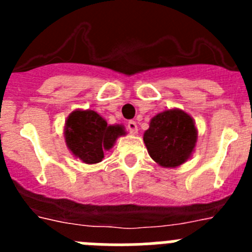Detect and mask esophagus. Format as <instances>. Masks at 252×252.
<instances>
[{
	"label": "esophagus",
	"instance_id": "esophagus-1",
	"mask_svg": "<svg viewBox=\"0 0 252 252\" xmlns=\"http://www.w3.org/2000/svg\"><path fill=\"white\" fill-rule=\"evenodd\" d=\"M127 130L130 131L131 133H137V125L133 120H131V121L127 122Z\"/></svg>",
	"mask_w": 252,
	"mask_h": 252
}]
</instances>
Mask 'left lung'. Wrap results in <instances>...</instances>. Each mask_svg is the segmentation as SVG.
Returning <instances> with one entry per match:
<instances>
[{"instance_id":"1","label":"left lung","mask_w":252,"mask_h":252,"mask_svg":"<svg viewBox=\"0 0 252 252\" xmlns=\"http://www.w3.org/2000/svg\"><path fill=\"white\" fill-rule=\"evenodd\" d=\"M197 139L194 120L179 108L154 116L144 132L149 155L162 168H177L184 164L192 157Z\"/></svg>"}]
</instances>
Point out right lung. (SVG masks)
<instances>
[{
    "instance_id": "add662e5",
    "label": "right lung",
    "mask_w": 252,
    "mask_h": 252,
    "mask_svg": "<svg viewBox=\"0 0 252 252\" xmlns=\"http://www.w3.org/2000/svg\"><path fill=\"white\" fill-rule=\"evenodd\" d=\"M125 135L122 125H107L106 120L92 110H74L64 126L69 151L84 164L102 161L103 150H110L116 140Z\"/></svg>"
}]
</instances>
